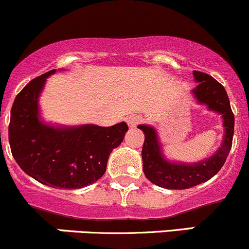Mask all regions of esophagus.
<instances>
[{
    "label": "esophagus",
    "mask_w": 249,
    "mask_h": 249,
    "mask_svg": "<svg viewBox=\"0 0 249 249\" xmlns=\"http://www.w3.org/2000/svg\"><path fill=\"white\" fill-rule=\"evenodd\" d=\"M140 122H142V119H140L139 116H134V115H133V116L127 117V124L129 125L130 128L137 127V125L139 124Z\"/></svg>",
    "instance_id": "esophagus-1"
}]
</instances>
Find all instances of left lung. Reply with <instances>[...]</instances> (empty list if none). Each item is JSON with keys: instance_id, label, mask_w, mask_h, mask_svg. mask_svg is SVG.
<instances>
[{"instance_id": "left-lung-1", "label": "left lung", "mask_w": 249, "mask_h": 249, "mask_svg": "<svg viewBox=\"0 0 249 249\" xmlns=\"http://www.w3.org/2000/svg\"><path fill=\"white\" fill-rule=\"evenodd\" d=\"M193 75L199 83L193 89L199 103L206 104L210 110L219 112L224 120V140L218 151L202 162L170 163L163 157L156 130L152 127L140 124L139 129L145 134L142 151L143 174L148 181L166 189H187L213 178L224 165L232 145L235 120L227 91L209 74L194 71Z\"/></svg>"}]
</instances>
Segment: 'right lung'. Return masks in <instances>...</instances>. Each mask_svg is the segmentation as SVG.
<instances>
[{
	"label": "right lung",
	"instance_id": "right-lung-1",
	"mask_svg": "<svg viewBox=\"0 0 249 249\" xmlns=\"http://www.w3.org/2000/svg\"><path fill=\"white\" fill-rule=\"evenodd\" d=\"M55 69L31 80L15 97L8 127L18 165L35 180L53 188L76 189L104 175L110 153L124 140V122L99 127L55 128L38 117V97Z\"/></svg>",
	"mask_w": 249,
	"mask_h": 249
}]
</instances>
